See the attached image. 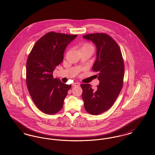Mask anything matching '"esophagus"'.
<instances>
[{"instance_id": "1", "label": "esophagus", "mask_w": 155, "mask_h": 155, "mask_svg": "<svg viewBox=\"0 0 155 155\" xmlns=\"http://www.w3.org/2000/svg\"><path fill=\"white\" fill-rule=\"evenodd\" d=\"M73 85L74 87V86H78H78L80 85V84L79 82H74V83L73 84Z\"/></svg>"}]
</instances>
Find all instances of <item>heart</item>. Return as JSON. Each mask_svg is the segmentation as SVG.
<instances>
[{"mask_svg": "<svg viewBox=\"0 0 155 155\" xmlns=\"http://www.w3.org/2000/svg\"><path fill=\"white\" fill-rule=\"evenodd\" d=\"M92 49L94 50V47L89 44H87V43H85L84 44L82 45V46H81V49Z\"/></svg>", "mask_w": 155, "mask_h": 155, "instance_id": "b5f03b06", "label": "heart"}]
</instances>
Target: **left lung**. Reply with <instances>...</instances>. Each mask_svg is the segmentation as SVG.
Instances as JSON below:
<instances>
[{
	"instance_id": "8db88e82",
	"label": "left lung",
	"mask_w": 155,
	"mask_h": 155,
	"mask_svg": "<svg viewBox=\"0 0 155 155\" xmlns=\"http://www.w3.org/2000/svg\"><path fill=\"white\" fill-rule=\"evenodd\" d=\"M83 38L96 45L92 70L98 73L99 84L96 89L89 84H81L82 98L86 111L98 115L109 110L117 98L123 87L124 64L118 44L107 34H89Z\"/></svg>"
}]
</instances>
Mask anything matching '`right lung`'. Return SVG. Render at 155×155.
I'll use <instances>...</instances> for the list:
<instances>
[{"label": "right lung", "instance_id": "obj_1", "mask_svg": "<svg viewBox=\"0 0 155 155\" xmlns=\"http://www.w3.org/2000/svg\"><path fill=\"white\" fill-rule=\"evenodd\" d=\"M77 35L50 32L34 45L27 61L26 82L37 107L47 114L60 110L71 85L54 78L53 71L63 61L67 45Z\"/></svg>", "mask_w": 155, "mask_h": 155}]
</instances>
